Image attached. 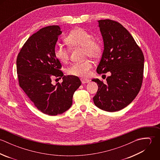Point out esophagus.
<instances>
[{"instance_id": "esophagus-1", "label": "esophagus", "mask_w": 160, "mask_h": 160, "mask_svg": "<svg viewBox=\"0 0 160 160\" xmlns=\"http://www.w3.org/2000/svg\"><path fill=\"white\" fill-rule=\"evenodd\" d=\"M81 82L82 84H85V83H88L90 81L89 79H81Z\"/></svg>"}]
</instances>
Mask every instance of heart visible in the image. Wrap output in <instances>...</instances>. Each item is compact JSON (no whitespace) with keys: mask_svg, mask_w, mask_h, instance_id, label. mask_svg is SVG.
<instances>
[{"mask_svg":"<svg viewBox=\"0 0 160 160\" xmlns=\"http://www.w3.org/2000/svg\"><path fill=\"white\" fill-rule=\"evenodd\" d=\"M68 46L71 48H82L84 57L98 58L102 53V44L97 39L93 38L90 32L82 28H77L69 32L65 38ZM55 57L62 63H67L69 58V52L67 48L57 46L54 49ZM93 63L89 60L82 62L74 63L67 69L69 75L86 78L91 73Z\"/></svg>","mask_w":160,"mask_h":160,"instance_id":"heart-1","label":"heart"}]
</instances>
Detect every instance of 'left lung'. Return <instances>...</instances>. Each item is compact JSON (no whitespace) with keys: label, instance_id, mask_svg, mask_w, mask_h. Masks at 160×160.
Listing matches in <instances>:
<instances>
[{"label":"left lung","instance_id":"1","mask_svg":"<svg viewBox=\"0 0 160 160\" xmlns=\"http://www.w3.org/2000/svg\"><path fill=\"white\" fill-rule=\"evenodd\" d=\"M104 50L97 67L98 74L111 72L107 83L93 79L98 91L94 104L109 112L121 110L136 97L142 86L144 57L129 32L120 23L111 20H98Z\"/></svg>","mask_w":160,"mask_h":160}]
</instances>
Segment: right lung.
Segmentation results:
<instances>
[{
  "mask_svg": "<svg viewBox=\"0 0 160 160\" xmlns=\"http://www.w3.org/2000/svg\"><path fill=\"white\" fill-rule=\"evenodd\" d=\"M62 33L58 25L41 29L26 41L17 59L20 86L39 111L50 116L68 110L74 92L81 85L78 77L63 75L62 65L54 55ZM53 77H63V82L53 85Z\"/></svg>",
  "mask_w": 160,
  "mask_h": 160,
  "instance_id": "1",
  "label": "right lung"
}]
</instances>
